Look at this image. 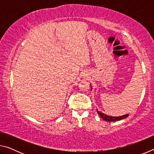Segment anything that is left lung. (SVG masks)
<instances>
[{
    "label": "left lung",
    "instance_id": "obj_1",
    "mask_svg": "<svg viewBox=\"0 0 154 154\" xmlns=\"http://www.w3.org/2000/svg\"><path fill=\"white\" fill-rule=\"evenodd\" d=\"M90 87H91V90H92V88L90 84ZM97 113H98L99 116H100V118H102L104 120H105L106 122H116V121H119L121 120V119H123L124 118H126L128 116V114H126L124 115V116H118V117H113V116H107V115L105 114L104 113H102V112L99 111L97 110Z\"/></svg>",
    "mask_w": 154,
    "mask_h": 154
}]
</instances>
